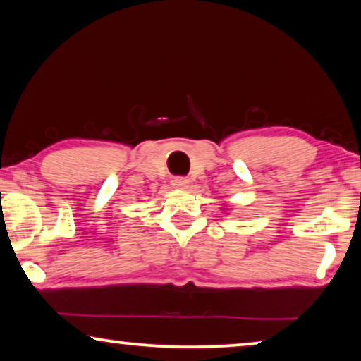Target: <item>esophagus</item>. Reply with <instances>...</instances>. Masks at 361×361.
<instances>
[{
  "label": "esophagus",
  "instance_id": "esophagus-1",
  "mask_svg": "<svg viewBox=\"0 0 361 361\" xmlns=\"http://www.w3.org/2000/svg\"><path fill=\"white\" fill-rule=\"evenodd\" d=\"M188 185H190V180L185 178V176H175L171 180V186L176 188V190H186Z\"/></svg>",
  "mask_w": 361,
  "mask_h": 361
}]
</instances>
